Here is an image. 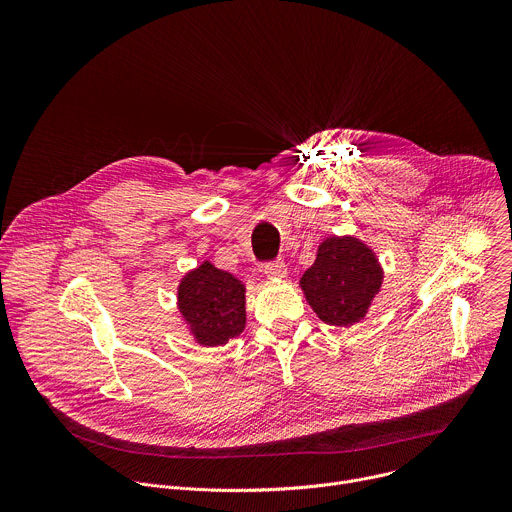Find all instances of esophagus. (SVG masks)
<instances>
[{"instance_id":"obj_1","label":"esophagus","mask_w":512,"mask_h":512,"mask_svg":"<svg viewBox=\"0 0 512 512\" xmlns=\"http://www.w3.org/2000/svg\"><path fill=\"white\" fill-rule=\"evenodd\" d=\"M263 271H265V275H269V277H285V275H287V267H285V263H283L281 259H275V261L265 263V265H263Z\"/></svg>"}]
</instances>
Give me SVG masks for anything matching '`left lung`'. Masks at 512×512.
<instances>
[{
    "label": "left lung",
    "mask_w": 512,
    "mask_h": 512,
    "mask_svg": "<svg viewBox=\"0 0 512 512\" xmlns=\"http://www.w3.org/2000/svg\"><path fill=\"white\" fill-rule=\"evenodd\" d=\"M381 279L379 261L367 245L354 237H330L320 245L314 265L300 283L320 320L330 326H352L367 314Z\"/></svg>",
    "instance_id": "left-lung-1"
}]
</instances>
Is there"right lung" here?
Wrapping results in <instances>:
<instances>
[{
  "mask_svg": "<svg viewBox=\"0 0 512 512\" xmlns=\"http://www.w3.org/2000/svg\"><path fill=\"white\" fill-rule=\"evenodd\" d=\"M178 308L200 344H225L245 328V287L231 273L204 261L182 279Z\"/></svg>",
  "mask_w": 512,
  "mask_h": 512,
  "instance_id": "add662e5",
  "label": "right lung"
}]
</instances>
